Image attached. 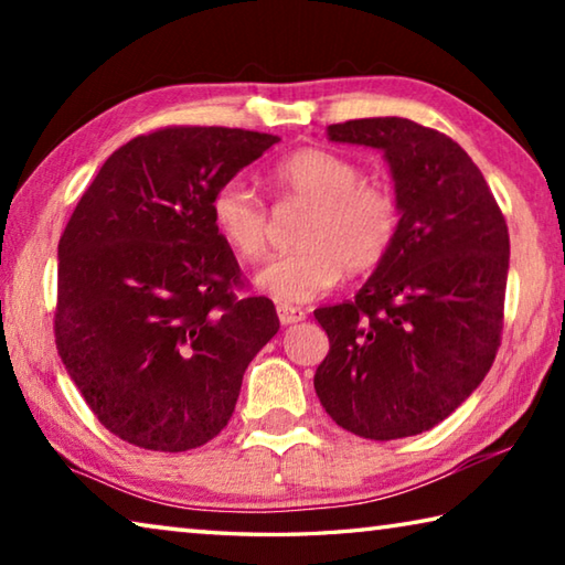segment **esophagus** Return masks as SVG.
Masks as SVG:
<instances>
[{
	"instance_id": "esophagus-1",
	"label": "esophagus",
	"mask_w": 565,
	"mask_h": 565,
	"mask_svg": "<svg viewBox=\"0 0 565 565\" xmlns=\"http://www.w3.org/2000/svg\"><path fill=\"white\" fill-rule=\"evenodd\" d=\"M276 313H279L281 327H291V323H299L306 317L301 309H296V306H284V303L276 306Z\"/></svg>"
}]
</instances>
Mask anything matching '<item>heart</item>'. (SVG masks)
Returning a JSON list of instances; mask_svg holds the SVG:
<instances>
[{"label": "heart", "mask_w": 565, "mask_h": 565, "mask_svg": "<svg viewBox=\"0 0 565 565\" xmlns=\"http://www.w3.org/2000/svg\"><path fill=\"white\" fill-rule=\"evenodd\" d=\"M284 202L306 206L294 252L256 274L259 289L284 306L317 299L343 269L363 274L391 252L398 234V204L388 189L369 184L363 169L329 149H301L271 169ZM218 236L244 262H259L269 244V212L242 179H228L212 196Z\"/></svg>", "instance_id": "heart-1"}]
</instances>
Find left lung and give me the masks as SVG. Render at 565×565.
Wrapping results in <instances>:
<instances>
[{
  "mask_svg": "<svg viewBox=\"0 0 565 565\" xmlns=\"http://www.w3.org/2000/svg\"><path fill=\"white\" fill-rule=\"evenodd\" d=\"M327 137L384 154L401 218L356 299L313 311L329 337L313 388L361 438L424 434L473 394L499 351L509 226L471 157L441 131L374 117L331 124Z\"/></svg>",
  "mask_w": 565,
  "mask_h": 565,
  "instance_id": "1",
  "label": "left lung"
}]
</instances>
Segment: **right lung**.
<instances>
[{"mask_svg": "<svg viewBox=\"0 0 565 565\" xmlns=\"http://www.w3.org/2000/svg\"><path fill=\"white\" fill-rule=\"evenodd\" d=\"M276 141L224 127L145 134L76 204L56 254V351L121 441L167 454L212 441L279 331L266 296L234 294L238 264L212 222L214 191Z\"/></svg>", "mask_w": 565, "mask_h": 565, "instance_id": "obj_1", "label": "right lung"}]
</instances>
